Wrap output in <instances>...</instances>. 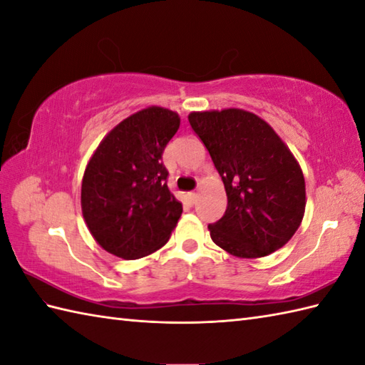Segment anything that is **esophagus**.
<instances>
[{
  "mask_svg": "<svg viewBox=\"0 0 365 365\" xmlns=\"http://www.w3.org/2000/svg\"><path fill=\"white\" fill-rule=\"evenodd\" d=\"M197 199H199V192H195V191H192V192H188V200H190L191 204H196V202H197Z\"/></svg>",
  "mask_w": 365,
  "mask_h": 365,
  "instance_id": "obj_1",
  "label": "esophagus"
}]
</instances>
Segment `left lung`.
Instances as JSON below:
<instances>
[{
  "mask_svg": "<svg viewBox=\"0 0 365 365\" xmlns=\"http://www.w3.org/2000/svg\"><path fill=\"white\" fill-rule=\"evenodd\" d=\"M190 125L218 170L227 195L213 242L243 259L277 251L298 230L306 208L304 175L289 147L254 113L227 108L190 113Z\"/></svg>",
  "mask_w": 365,
  "mask_h": 365,
  "instance_id": "left-lung-1",
  "label": "left lung"
}]
</instances>
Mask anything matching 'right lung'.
I'll return each instance as SVG.
<instances>
[{
  "label": "right lung",
  "instance_id": "1",
  "mask_svg": "<svg viewBox=\"0 0 365 365\" xmlns=\"http://www.w3.org/2000/svg\"><path fill=\"white\" fill-rule=\"evenodd\" d=\"M178 114L149 106L118 123L92 155L81 183V210L96 242L120 259H141L168 243L182 204L168 188L163 152Z\"/></svg>",
  "mask_w": 365,
  "mask_h": 365
}]
</instances>
